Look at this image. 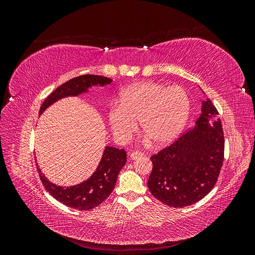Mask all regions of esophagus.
Instances as JSON below:
<instances>
[{"label": "esophagus", "instance_id": "esophagus-1", "mask_svg": "<svg viewBox=\"0 0 255 255\" xmlns=\"http://www.w3.org/2000/svg\"><path fill=\"white\" fill-rule=\"evenodd\" d=\"M142 156H143V153H141L139 151H134V152L129 154V158L133 159V160L139 158V157H142Z\"/></svg>", "mask_w": 255, "mask_h": 255}]
</instances>
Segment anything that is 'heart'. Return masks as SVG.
<instances>
[{"label": "heart", "mask_w": 255, "mask_h": 255, "mask_svg": "<svg viewBox=\"0 0 255 255\" xmlns=\"http://www.w3.org/2000/svg\"><path fill=\"white\" fill-rule=\"evenodd\" d=\"M189 111L190 100L182 87L142 82L122 89L118 103L110 107L107 116L119 140H128L139 121L141 130L154 143L165 145L181 134Z\"/></svg>", "instance_id": "1"}]
</instances>
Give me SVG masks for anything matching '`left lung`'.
Returning <instances> with one entry per match:
<instances>
[{
  "mask_svg": "<svg viewBox=\"0 0 255 255\" xmlns=\"http://www.w3.org/2000/svg\"><path fill=\"white\" fill-rule=\"evenodd\" d=\"M225 137L218 112L206 99L195 127L168 148L151 156V194L171 207L203 199L215 186L223 163Z\"/></svg>",
  "mask_w": 255,
  "mask_h": 255,
  "instance_id": "left-lung-1",
  "label": "left lung"
}]
</instances>
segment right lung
I'll use <instances>...</instances> for the list:
<instances>
[{"mask_svg": "<svg viewBox=\"0 0 255 255\" xmlns=\"http://www.w3.org/2000/svg\"><path fill=\"white\" fill-rule=\"evenodd\" d=\"M113 80L101 75H81L65 84L60 85L52 94L44 100L39 115L58 100L67 97H78L82 94L89 92L91 87H103L109 85ZM127 163V152L123 149L106 145L103 151L101 160L96 171L86 181L74 186L63 187L50 182L41 172V169L37 165V170L44 188L57 201L66 206L75 208L79 211H88L101 204L109 197L117 182V177Z\"/></svg>", "mask_w": 255, "mask_h": 255, "instance_id": "obj_1", "label": "right lung"}]
</instances>
